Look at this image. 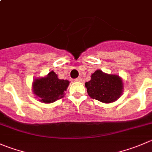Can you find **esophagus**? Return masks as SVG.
<instances>
[{"label": "esophagus", "instance_id": "34e87169", "mask_svg": "<svg viewBox=\"0 0 152 152\" xmlns=\"http://www.w3.org/2000/svg\"><path fill=\"white\" fill-rule=\"evenodd\" d=\"M75 81H76V82H81L82 81V79L81 77H78V78H76V79H75Z\"/></svg>", "mask_w": 152, "mask_h": 152}]
</instances>
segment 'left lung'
<instances>
[{"label": "left lung", "instance_id": "obj_1", "mask_svg": "<svg viewBox=\"0 0 152 152\" xmlns=\"http://www.w3.org/2000/svg\"><path fill=\"white\" fill-rule=\"evenodd\" d=\"M91 77V80L85 84L91 98L103 103H111L123 95L124 85L118 75L108 74L97 70Z\"/></svg>", "mask_w": 152, "mask_h": 152}]
</instances>
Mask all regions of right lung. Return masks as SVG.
<instances>
[{"label":"right lung","instance_id":"1","mask_svg":"<svg viewBox=\"0 0 152 152\" xmlns=\"http://www.w3.org/2000/svg\"><path fill=\"white\" fill-rule=\"evenodd\" d=\"M70 82L59 79L54 71L44 77L35 78L32 84V91L38 100L44 103H53L64 97Z\"/></svg>","mask_w":152,"mask_h":152}]
</instances>
